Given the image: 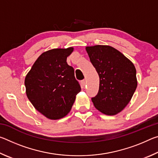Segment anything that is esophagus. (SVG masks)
<instances>
[{"instance_id": "esophagus-1", "label": "esophagus", "mask_w": 158, "mask_h": 158, "mask_svg": "<svg viewBox=\"0 0 158 158\" xmlns=\"http://www.w3.org/2000/svg\"><path fill=\"white\" fill-rule=\"evenodd\" d=\"M81 85H82V86H85V84H86V80H85V79L82 80V81H81Z\"/></svg>"}]
</instances>
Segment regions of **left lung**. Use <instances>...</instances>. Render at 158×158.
<instances>
[{"instance_id":"obj_1","label":"left lung","mask_w":158,"mask_h":158,"mask_svg":"<svg viewBox=\"0 0 158 158\" xmlns=\"http://www.w3.org/2000/svg\"><path fill=\"white\" fill-rule=\"evenodd\" d=\"M85 50L100 77L98 93L91 99L93 105L109 116L120 113L137 89L135 65L121 52L109 45L86 47Z\"/></svg>"}]
</instances>
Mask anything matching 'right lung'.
Segmentation results:
<instances>
[{
	"label": "right lung",
	"instance_id": "obj_1",
	"mask_svg": "<svg viewBox=\"0 0 158 158\" xmlns=\"http://www.w3.org/2000/svg\"><path fill=\"white\" fill-rule=\"evenodd\" d=\"M73 47L53 49L42 53L26 74V95L40 113L51 120L65 117L81 91L73 67L67 58Z\"/></svg>",
	"mask_w": 158,
	"mask_h": 158
}]
</instances>
